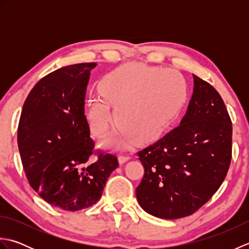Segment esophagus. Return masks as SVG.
<instances>
[{
    "label": "esophagus",
    "instance_id": "1",
    "mask_svg": "<svg viewBox=\"0 0 249 249\" xmlns=\"http://www.w3.org/2000/svg\"><path fill=\"white\" fill-rule=\"evenodd\" d=\"M129 160H130V156H128V155H126V156L120 155V156H119V162H120V165H123L124 162L128 161Z\"/></svg>",
    "mask_w": 249,
    "mask_h": 249
}]
</instances>
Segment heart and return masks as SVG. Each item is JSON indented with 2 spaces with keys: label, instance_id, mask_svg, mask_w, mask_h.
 I'll use <instances>...</instances> for the list:
<instances>
[{
  "label": "heart",
  "instance_id": "1",
  "mask_svg": "<svg viewBox=\"0 0 249 249\" xmlns=\"http://www.w3.org/2000/svg\"><path fill=\"white\" fill-rule=\"evenodd\" d=\"M102 96L88 105L92 133L100 137L115 122L122 128L119 145L135 139L147 142L157 138L181 112L188 97L185 78L177 71L142 64L120 67L107 73L99 83Z\"/></svg>",
  "mask_w": 249,
  "mask_h": 249
}]
</instances>
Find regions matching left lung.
<instances>
[{
  "label": "left lung",
  "mask_w": 249,
  "mask_h": 249,
  "mask_svg": "<svg viewBox=\"0 0 249 249\" xmlns=\"http://www.w3.org/2000/svg\"><path fill=\"white\" fill-rule=\"evenodd\" d=\"M194 76V93L181 123L138 152L144 176L136 188L146 213L163 219L189 216L217 192L228 172L232 123L223 98Z\"/></svg>",
  "instance_id": "obj_1"
}]
</instances>
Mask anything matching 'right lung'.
Here are the masks:
<instances>
[{
	"mask_svg": "<svg viewBox=\"0 0 249 249\" xmlns=\"http://www.w3.org/2000/svg\"><path fill=\"white\" fill-rule=\"evenodd\" d=\"M96 63L61 67L35 84L18 126V146L25 176L35 192L56 208L80 211L102 197L118 158L99 153L84 115L89 71Z\"/></svg>",
	"mask_w": 249,
	"mask_h": 249,
	"instance_id": "1",
	"label": "right lung"
}]
</instances>
